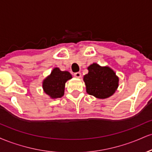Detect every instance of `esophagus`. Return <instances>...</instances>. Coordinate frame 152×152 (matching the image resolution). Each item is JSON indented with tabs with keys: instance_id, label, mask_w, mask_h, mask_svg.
Masks as SVG:
<instances>
[{
	"instance_id": "obj_1",
	"label": "esophagus",
	"mask_w": 152,
	"mask_h": 152,
	"mask_svg": "<svg viewBox=\"0 0 152 152\" xmlns=\"http://www.w3.org/2000/svg\"><path fill=\"white\" fill-rule=\"evenodd\" d=\"M74 76H75V77H76V78H81V72H76V73H75V74H74Z\"/></svg>"
}]
</instances>
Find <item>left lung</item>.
Masks as SVG:
<instances>
[{
	"label": "left lung",
	"instance_id": "obj_1",
	"mask_svg": "<svg viewBox=\"0 0 152 152\" xmlns=\"http://www.w3.org/2000/svg\"><path fill=\"white\" fill-rule=\"evenodd\" d=\"M88 73L83 76L86 92L97 99H107L118 86V77L109 66L94 63L88 67Z\"/></svg>",
	"mask_w": 152,
	"mask_h": 152
}]
</instances>
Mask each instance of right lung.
Masks as SVG:
<instances>
[{"mask_svg": "<svg viewBox=\"0 0 152 152\" xmlns=\"http://www.w3.org/2000/svg\"><path fill=\"white\" fill-rule=\"evenodd\" d=\"M72 78L69 71H62L58 68H54L50 74L43 81L44 92L51 99L61 98L64 96L65 83Z\"/></svg>", "mask_w": 152, "mask_h": 152, "instance_id": "obj_1", "label": "right lung"}]
</instances>
